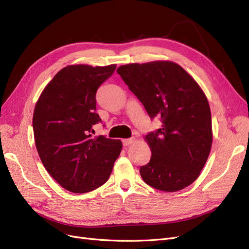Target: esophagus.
Instances as JSON below:
<instances>
[{
	"label": "esophagus",
	"mask_w": 249,
	"mask_h": 249,
	"mask_svg": "<svg viewBox=\"0 0 249 249\" xmlns=\"http://www.w3.org/2000/svg\"><path fill=\"white\" fill-rule=\"evenodd\" d=\"M133 142H135V138H127V139H124L123 140V143H124V146H127V145L132 144Z\"/></svg>",
	"instance_id": "obj_1"
}]
</instances>
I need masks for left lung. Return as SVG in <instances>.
Segmentation results:
<instances>
[{
    "label": "left lung",
    "mask_w": 249,
    "mask_h": 249,
    "mask_svg": "<svg viewBox=\"0 0 249 249\" xmlns=\"http://www.w3.org/2000/svg\"><path fill=\"white\" fill-rule=\"evenodd\" d=\"M117 73L162 127L144 140L152 150L140 167L144 182L176 192L191 185L205 166L213 142L212 117L205 92L182 66L172 61L130 63Z\"/></svg>",
    "instance_id": "8db88e82"
}]
</instances>
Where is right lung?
I'll use <instances>...</instances> for the list:
<instances>
[{
	"label": "right lung",
	"mask_w": 249,
	"mask_h": 249,
	"mask_svg": "<svg viewBox=\"0 0 249 249\" xmlns=\"http://www.w3.org/2000/svg\"><path fill=\"white\" fill-rule=\"evenodd\" d=\"M116 64L67 65L44 87L33 113L37 152L44 168L64 189L86 193L107 182L123 148L120 140L96 136V90Z\"/></svg>",
	"instance_id": "add662e5"
}]
</instances>
